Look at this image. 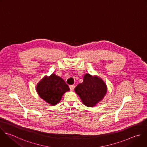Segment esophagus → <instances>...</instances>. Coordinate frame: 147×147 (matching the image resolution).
<instances>
[{"label":"esophagus","mask_w":147,"mask_h":147,"mask_svg":"<svg viewBox=\"0 0 147 147\" xmlns=\"http://www.w3.org/2000/svg\"><path fill=\"white\" fill-rule=\"evenodd\" d=\"M75 86L74 85H71L69 86V88L71 90V91H74V89H75Z\"/></svg>","instance_id":"esophagus-1"}]
</instances>
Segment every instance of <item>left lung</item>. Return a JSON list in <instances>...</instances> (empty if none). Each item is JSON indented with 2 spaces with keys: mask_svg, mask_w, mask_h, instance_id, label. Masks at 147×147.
<instances>
[{
  "mask_svg": "<svg viewBox=\"0 0 147 147\" xmlns=\"http://www.w3.org/2000/svg\"><path fill=\"white\" fill-rule=\"evenodd\" d=\"M75 91L84 105L93 107L104 98L107 92V86L100 78L86 74L83 82L75 87Z\"/></svg>",
  "mask_w": 147,
  "mask_h": 147,
  "instance_id": "8db88e82",
  "label": "left lung"
}]
</instances>
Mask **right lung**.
Listing matches in <instances>:
<instances>
[{
  "label": "right lung",
  "instance_id": "1",
  "mask_svg": "<svg viewBox=\"0 0 147 147\" xmlns=\"http://www.w3.org/2000/svg\"><path fill=\"white\" fill-rule=\"evenodd\" d=\"M36 90L42 99L51 105H55L60 101L63 95L69 91V88L62 78L53 74L44 77L37 84Z\"/></svg>",
  "mask_w": 147,
  "mask_h": 147
}]
</instances>
